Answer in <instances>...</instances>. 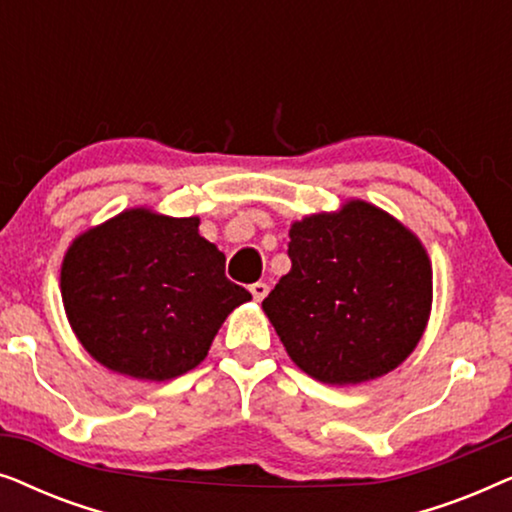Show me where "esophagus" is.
Wrapping results in <instances>:
<instances>
[{"label":"esophagus","mask_w":512,"mask_h":512,"mask_svg":"<svg viewBox=\"0 0 512 512\" xmlns=\"http://www.w3.org/2000/svg\"><path fill=\"white\" fill-rule=\"evenodd\" d=\"M249 291H251V296H254V300H258V303H261V300H263L265 296H268L270 286L265 284V282H256V284L249 286Z\"/></svg>","instance_id":"34e87169"}]
</instances>
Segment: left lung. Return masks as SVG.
I'll return each mask as SVG.
<instances>
[{
  "instance_id": "1",
  "label": "left lung",
  "mask_w": 512,
  "mask_h": 512,
  "mask_svg": "<svg viewBox=\"0 0 512 512\" xmlns=\"http://www.w3.org/2000/svg\"><path fill=\"white\" fill-rule=\"evenodd\" d=\"M291 270L263 310L298 368L326 384L375 380L408 359L431 310L415 235L368 202L293 223Z\"/></svg>"
}]
</instances>
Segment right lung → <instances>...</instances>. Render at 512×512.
I'll list each match as a JSON object with an SVG mask.
<instances>
[{
    "label": "right lung",
    "mask_w": 512,
    "mask_h": 512,
    "mask_svg": "<svg viewBox=\"0 0 512 512\" xmlns=\"http://www.w3.org/2000/svg\"><path fill=\"white\" fill-rule=\"evenodd\" d=\"M198 219L130 209L69 247L62 300L81 345L102 366L172 380L198 366L223 319L251 300Z\"/></svg>",
    "instance_id": "right-lung-1"
}]
</instances>
